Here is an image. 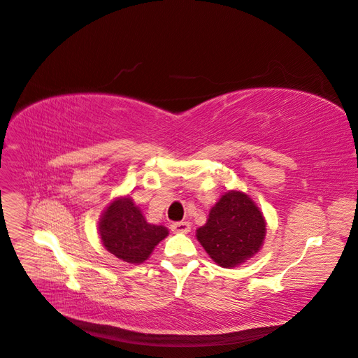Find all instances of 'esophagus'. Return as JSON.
<instances>
[{"label": "esophagus", "instance_id": "34e87169", "mask_svg": "<svg viewBox=\"0 0 358 358\" xmlns=\"http://www.w3.org/2000/svg\"><path fill=\"white\" fill-rule=\"evenodd\" d=\"M171 231L175 233H188L191 230V224L188 221H179V222H173L170 225Z\"/></svg>", "mask_w": 358, "mask_h": 358}]
</instances>
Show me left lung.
I'll return each instance as SVG.
<instances>
[{
	"label": "left lung",
	"mask_w": 358,
	"mask_h": 358,
	"mask_svg": "<svg viewBox=\"0 0 358 358\" xmlns=\"http://www.w3.org/2000/svg\"><path fill=\"white\" fill-rule=\"evenodd\" d=\"M266 236L263 213L241 191H230L216 203L197 239L216 264L234 267L262 248Z\"/></svg>",
	"instance_id": "8db88e82"
}]
</instances>
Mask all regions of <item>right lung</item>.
Listing matches in <instances>:
<instances>
[{
  "mask_svg": "<svg viewBox=\"0 0 358 358\" xmlns=\"http://www.w3.org/2000/svg\"><path fill=\"white\" fill-rule=\"evenodd\" d=\"M169 234L166 227L148 224L129 197L115 200L100 221V236L107 251L127 263H142Z\"/></svg>",
  "mask_w": 358,
  "mask_h": 358,
  "instance_id": "add662e5",
  "label": "right lung"
}]
</instances>
